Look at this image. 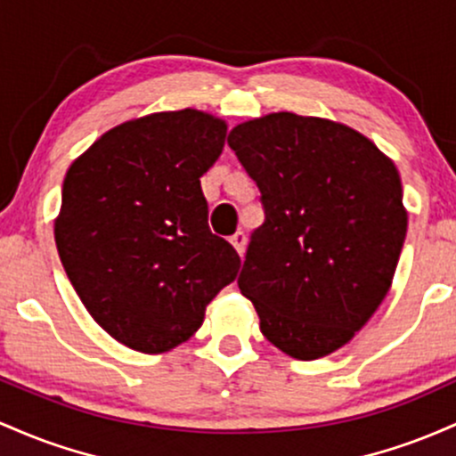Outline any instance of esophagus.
Masks as SVG:
<instances>
[{
	"mask_svg": "<svg viewBox=\"0 0 456 456\" xmlns=\"http://www.w3.org/2000/svg\"><path fill=\"white\" fill-rule=\"evenodd\" d=\"M230 243H232L234 249H237V252L243 256L245 254V245H248V234H245L243 230H237V232L230 237Z\"/></svg>",
	"mask_w": 456,
	"mask_h": 456,
	"instance_id": "1",
	"label": "esophagus"
}]
</instances>
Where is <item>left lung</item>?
<instances>
[{"instance_id":"obj_1","label":"left lung","mask_w":456,"mask_h":456,"mask_svg":"<svg viewBox=\"0 0 456 456\" xmlns=\"http://www.w3.org/2000/svg\"><path fill=\"white\" fill-rule=\"evenodd\" d=\"M228 146L265 211L239 289L280 351L330 355L390 290L407 234L396 166L349 126L289 111L234 126Z\"/></svg>"}]
</instances>
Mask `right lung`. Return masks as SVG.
Masks as SVG:
<instances>
[{
  "label": "right lung",
  "mask_w": 456,
  "mask_h": 456,
  "mask_svg": "<svg viewBox=\"0 0 456 456\" xmlns=\"http://www.w3.org/2000/svg\"><path fill=\"white\" fill-rule=\"evenodd\" d=\"M226 122L161 111L107 131L69 167L55 245L66 275L111 338L142 353L191 338L241 267L208 228L200 176Z\"/></svg>",
  "instance_id": "1"
}]
</instances>
